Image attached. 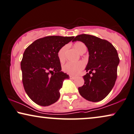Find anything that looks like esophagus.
<instances>
[{
    "label": "esophagus",
    "instance_id": "esophagus-1",
    "mask_svg": "<svg viewBox=\"0 0 134 134\" xmlns=\"http://www.w3.org/2000/svg\"><path fill=\"white\" fill-rule=\"evenodd\" d=\"M75 77H74V76H72V75H70V79H73V80H74L75 79Z\"/></svg>",
    "mask_w": 134,
    "mask_h": 134
}]
</instances>
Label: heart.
I'll return each instance as SVG.
<instances>
[{"label":"heart","mask_w":134,"mask_h":134,"mask_svg":"<svg viewBox=\"0 0 134 134\" xmlns=\"http://www.w3.org/2000/svg\"><path fill=\"white\" fill-rule=\"evenodd\" d=\"M74 48L75 50L80 54L85 53L87 51V47L82 42H77L74 44ZM68 46L65 45L63 47L60 49L59 51L58 54V58L59 61L60 62H64L65 61L66 59V53H67V49H68ZM85 67V64L83 62L80 61L78 62H67L62 66V70L64 72L67 74H70V75H77L81 72L83 69Z\"/></svg>","instance_id":"obj_1"}]
</instances>
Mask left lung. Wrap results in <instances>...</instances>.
<instances>
[{
	"label": "left lung",
	"mask_w": 134,
	"mask_h": 134,
	"mask_svg": "<svg viewBox=\"0 0 134 134\" xmlns=\"http://www.w3.org/2000/svg\"><path fill=\"white\" fill-rule=\"evenodd\" d=\"M82 42L88 51V62L83 76L82 87L79 88L80 95L88 101L103 100L112 90L117 79L119 58L116 48L109 41L92 35H78L73 40Z\"/></svg>",
	"instance_id": "1"
}]
</instances>
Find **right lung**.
Masks as SVG:
<instances>
[{
  "label": "right lung",
  "mask_w": 134,
  "mask_h": 134,
  "mask_svg": "<svg viewBox=\"0 0 134 134\" xmlns=\"http://www.w3.org/2000/svg\"><path fill=\"white\" fill-rule=\"evenodd\" d=\"M74 36H46L25 49L21 62L22 82L26 94L37 104L47 106L60 97L59 90L69 76L61 71L59 51Z\"/></svg>",
  "instance_id": "right-lung-1"
}]
</instances>
